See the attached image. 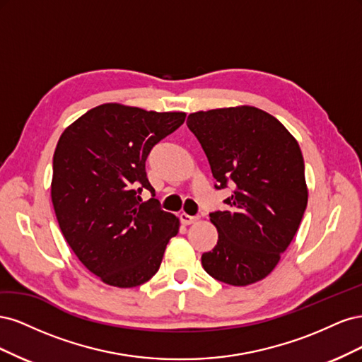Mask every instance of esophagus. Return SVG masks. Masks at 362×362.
Returning <instances> with one entry per match:
<instances>
[{
	"mask_svg": "<svg viewBox=\"0 0 362 362\" xmlns=\"http://www.w3.org/2000/svg\"><path fill=\"white\" fill-rule=\"evenodd\" d=\"M180 221H181V223L182 225H192V223H194L196 221H198V217H193V216H189V214H185V213H181L180 214Z\"/></svg>",
	"mask_w": 362,
	"mask_h": 362,
	"instance_id": "esophagus-1",
	"label": "esophagus"
}]
</instances>
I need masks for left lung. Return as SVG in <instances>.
<instances>
[{"label":"left lung","mask_w":362,"mask_h":362,"mask_svg":"<svg viewBox=\"0 0 362 362\" xmlns=\"http://www.w3.org/2000/svg\"><path fill=\"white\" fill-rule=\"evenodd\" d=\"M217 181L231 184L223 211L210 214L218 238L202 254L214 279L243 287L276 267L298 231L308 202L302 151L276 117L252 105L189 115Z\"/></svg>","instance_id":"8db88e82"}]
</instances>
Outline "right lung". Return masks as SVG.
<instances>
[{
  "label": "right lung",
  "mask_w": 362,
  "mask_h": 362,
  "mask_svg": "<svg viewBox=\"0 0 362 362\" xmlns=\"http://www.w3.org/2000/svg\"><path fill=\"white\" fill-rule=\"evenodd\" d=\"M184 112H148L108 103L72 122L52 160L51 199L68 245L107 286L137 287L160 269L180 218L158 201L145 163L160 140L178 129ZM154 196V194H152Z\"/></svg>",
  "instance_id": "right-lung-1"
}]
</instances>
